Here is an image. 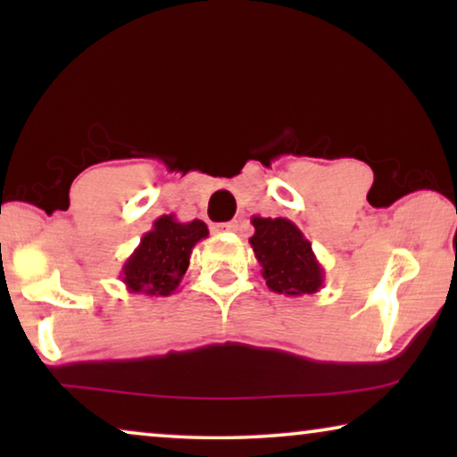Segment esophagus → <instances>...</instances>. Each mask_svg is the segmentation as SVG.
Segmentation results:
<instances>
[{
	"mask_svg": "<svg viewBox=\"0 0 457 457\" xmlns=\"http://www.w3.org/2000/svg\"><path fill=\"white\" fill-rule=\"evenodd\" d=\"M214 230H216V233H235V230H237V222H220V224H214Z\"/></svg>",
	"mask_w": 457,
	"mask_h": 457,
	"instance_id": "esophagus-1",
	"label": "esophagus"
}]
</instances>
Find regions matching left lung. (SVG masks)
I'll use <instances>...</instances> for the list:
<instances>
[{
	"label": "left lung",
	"instance_id": "obj_1",
	"mask_svg": "<svg viewBox=\"0 0 457 457\" xmlns=\"http://www.w3.org/2000/svg\"><path fill=\"white\" fill-rule=\"evenodd\" d=\"M255 233L249 237L268 289L280 295L302 297L320 291L324 268L312 252V243L289 218L253 216Z\"/></svg>",
	"mask_w": 457,
	"mask_h": 457
}]
</instances>
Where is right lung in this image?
Returning a JSON list of instances; mask_svg holds the SVG:
<instances>
[{
    "label": "right lung",
    "mask_w": 457,
    "mask_h": 457,
    "mask_svg": "<svg viewBox=\"0 0 457 457\" xmlns=\"http://www.w3.org/2000/svg\"><path fill=\"white\" fill-rule=\"evenodd\" d=\"M208 233L202 220L179 222L174 214L160 216L124 262L120 280L130 293L149 297L172 295L189 268L193 247Z\"/></svg>",
    "instance_id": "right-lung-1"
}]
</instances>
